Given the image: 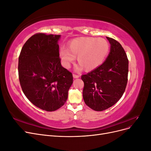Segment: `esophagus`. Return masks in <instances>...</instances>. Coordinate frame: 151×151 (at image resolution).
<instances>
[{"mask_svg": "<svg viewBox=\"0 0 151 151\" xmlns=\"http://www.w3.org/2000/svg\"><path fill=\"white\" fill-rule=\"evenodd\" d=\"M79 77H80V76H79V75H77V74H73V77H74V79L79 78Z\"/></svg>", "mask_w": 151, "mask_h": 151, "instance_id": "1", "label": "esophagus"}]
</instances>
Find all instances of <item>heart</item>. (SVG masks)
Listing matches in <instances>:
<instances>
[{
    "label": "heart",
    "instance_id": "obj_1",
    "mask_svg": "<svg viewBox=\"0 0 151 151\" xmlns=\"http://www.w3.org/2000/svg\"><path fill=\"white\" fill-rule=\"evenodd\" d=\"M109 52V44L102 38L79 37L72 40L68 43L67 50L59 53L63 66L68 68L72 63L77 61L80 66L78 69L84 68L91 71L101 65Z\"/></svg>",
    "mask_w": 151,
    "mask_h": 151
}]
</instances>
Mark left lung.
<instances>
[{"label":"left lung","instance_id":"left-lung-1","mask_svg":"<svg viewBox=\"0 0 151 151\" xmlns=\"http://www.w3.org/2000/svg\"><path fill=\"white\" fill-rule=\"evenodd\" d=\"M110 43V52L102 64L81 76L84 83L83 99L87 106L101 111L118 102L128 81L129 60L120 43L106 37Z\"/></svg>","mask_w":151,"mask_h":151}]
</instances>
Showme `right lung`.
<instances>
[{
    "label": "right lung",
    "instance_id": "right-lung-1",
    "mask_svg": "<svg viewBox=\"0 0 151 151\" xmlns=\"http://www.w3.org/2000/svg\"><path fill=\"white\" fill-rule=\"evenodd\" d=\"M60 35L37 33L22 47L18 62L21 88L36 107L47 111L62 107L73 83L72 73L63 68L59 57Z\"/></svg>",
    "mask_w": 151,
    "mask_h": 151
}]
</instances>
